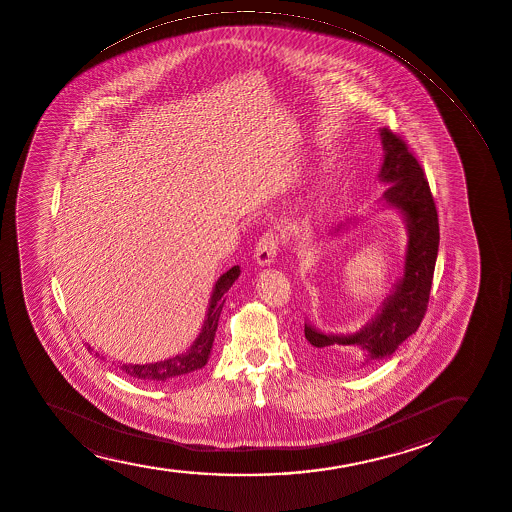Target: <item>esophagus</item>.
I'll use <instances>...</instances> for the list:
<instances>
[{
	"instance_id": "34e87169",
	"label": "esophagus",
	"mask_w": 512,
	"mask_h": 512,
	"mask_svg": "<svg viewBox=\"0 0 512 512\" xmlns=\"http://www.w3.org/2000/svg\"><path fill=\"white\" fill-rule=\"evenodd\" d=\"M278 254V237L275 232H266L263 237H259L256 249H254V258L259 266H270Z\"/></svg>"
}]
</instances>
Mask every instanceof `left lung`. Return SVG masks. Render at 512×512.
<instances>
[{"instance_id":"1","label":"left lung","mask_w":512,"mask_h":512,"mask_svg":"<svg viewBox=\"0 0 512 512\" xmlns=\"http://www.w3.org/2000/svg\"><path fill=\"white\" fill-rule=\"evenodd\" d=\"M379 135L384 150L379 181L389 184L382 200L400 210L408 230L405 270L376 316L357 333L326 335L306 324V340L312 345L314 359L321 364L365 367L386 359L417 331L429 304L439 251V218L434 198L422 165L401 136L388 128H381Z\"/></svg>"}]
</instances>
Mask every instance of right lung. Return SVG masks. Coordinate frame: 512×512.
<instances>
[{
  "mask_svg": "<svg viewBox=\"0 0 512 512\" xmlns=\"http://www.w3.org/2000/svg\"><path fill=\"white\" fill-rule=\"evenodd\" d=\"M239 275H241V268L232 266L229 271H225L224 275L218 278L213 287L212 299H210V306H208L201 333L194 340L188 352L179 353L176 357L153 362V364H123L119 365V369L133 379L145 382H165L172 377L184 376L189 372L203 369L210 359L213 340L217 333L218 318H220V312L224 307L225 294L232 287V283L239 278ZM87 350L90 353L94 352V348L90 347L89 343H87ZM95 357H99V353H95Z\"/></svg>",
  "mask_w": 512,
  "mask_h": 512,
  "instance_id": "add662e5",
  "label": "right lung"
}]
</instances>
